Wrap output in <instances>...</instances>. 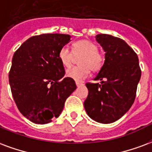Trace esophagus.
Wrapping results in <instances>:
<instances>
[{"mask_svg":"<svg viewBox=\"0 0 152 152\" xmlns=\"http://www.w3.org/2000/svg\"><path fill=\"white\" fill-rule=\"evenodd\" d=\"M76 85L77 87H80V86H82L83 84H82V83H80V82H76Z\"/></svg>","mask_w":152,"mask_h":152,"instance_id":"obj_1","label":"esophagus"}]
</instances>
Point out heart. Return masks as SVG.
<instances>
[{
	"label": "heart",
	"mask_w": 152,
	"mask_h": 152,
	"mask_svg": "<svg viewBox=\"0 0 152 152\" xmlns=\"http://www.w3.org/2000/svg\"><path fill=\"white\" fill-rule=\"evenodd\" d=\"M75 57L81 56L79 59V67H73L66 71V76L76 81L87 78L90 70L98 72L104 63V55L98 50V47L93 42L83 39L75 42L72 45V52L66 46L60 48L58 57L63 66H72Z\"/></svg>",
	"instance_id": "obj_1"
}]
</instances>
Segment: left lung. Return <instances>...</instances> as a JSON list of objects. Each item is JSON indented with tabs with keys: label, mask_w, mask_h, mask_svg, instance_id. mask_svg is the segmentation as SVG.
<instances>
[{
	"label": "left lung",
	"mask_w": 152,
	"mask_h": 152,
	"mask_svg": "<svg viewBox=\"0 0 152 152\" xmlns=\"http://www.w3.org/2000/svg\"><path fill=\"white\" fill-rule=\"evenodd\" d=\"M96 41L105 51V60L95 80L88 82V95L84 105L88 115L96 122L112 123L124 115L133 104L141 77L139 58L123 40L101 34Z\"/></svg>",
	"instance_id": "1"
}]
</instances>
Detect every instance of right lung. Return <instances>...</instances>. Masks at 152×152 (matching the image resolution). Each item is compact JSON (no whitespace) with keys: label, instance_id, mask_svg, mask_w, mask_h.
<instances>
[{"label":"right lung","instance_id":"add662e5","mask_svg":"<svg viewBox=\"0 0 152 152\" xmlns=\"http://www.w3.org/2000/svg\"><path fill=\"white\" fill-rule=\"evenodd\" d=\"M63 34L30 37L15 51L9 73L11 93L22 115L36 124L57 118L66 99L76 88L74 80L64 77L59 50L70 41Z\"/></svg>","mask_w":152,"mask_h":152}]
</instances>
